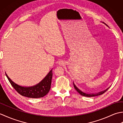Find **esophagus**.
<instances>
[{
  "label": "esophagus",
  "mask_w": 123,
  "mask_h": 123,
  "mask_svg": "<svg viewBox=\"0 0 123 123\" xmlns=\"http://www.w3.org/2000/svg\"><path fill=\"white\" fill-rule=\"evenodd\" d=\"M59 64L61 65V64H63V62H59Z\"/></svg>",
  "instance_id": "1"
}]
</instances>
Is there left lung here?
<instances>
[{
  "instance_id": "left-lung-1",
  "label": "left lung",
  "mask_w": 123,
  "mask_h": 123,
  "mask_svg": "<svg viewBox=\"0 0 123 123\" xmlns=\"http://www.w3.org/2000/svg\"><path fill=\"white\" fill-rule=\"evenodd\" d=\"M74 89L75 90H76L78 93H79L81 95L83 96H85V97H95V96H99V95H101L102 94H103L104 92H105L106 90H107L108 89H107L106 90H104L103 91H101V92H99L98 93H86L83 92L81 90H80L79 88H78L76 86L74 85Z\"/></svg>"
}]
</instances>
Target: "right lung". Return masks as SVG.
Wrapping results in <instances>:
<instances>
[{"instance_id": "add662e5", "label": "right lung", "mask_w": 123, "mask_h": 123, "mask_svg": "<svg viewBox=\"0 0 123 123\" xmlns=\"http://www.w3.org/2000/svg\"><path fill=\"white\" fill-rule=\"evenodd\" d=\"M6 74L9 82L18 93L23 96L32 98H41L48 93L51 88L52 78L53 73L52 70L49 72L46 76L38 83V84L32 87H22L18 85L10 79Z\"/></svg>"}]
</instances>
